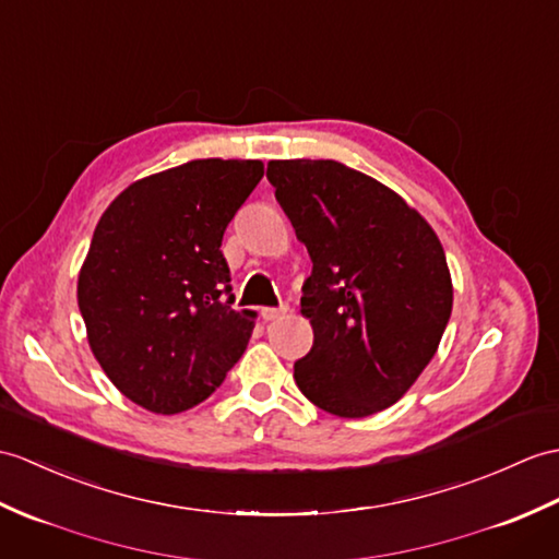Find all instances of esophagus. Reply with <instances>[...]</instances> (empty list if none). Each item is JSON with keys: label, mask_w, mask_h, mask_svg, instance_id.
Returning a JSON list of instances; mask_svg holds the SVG:
<instances>
[{"label": "esophagus", "mask_w": 559, "mask_h": 559, "mask_svg": "<svg viewBox=\"0 0 559 559\" xmlns=\"http://www.w3.org/2000/svg\"><path fill=\"white\" fill-rule=\"evenodd\" d=\"M288 305H281V307H264L262 309V317L264 321H276V319H283L285 314H288Z\"/></svg>", "instance_id": "esophagus-1"}]
</instances>
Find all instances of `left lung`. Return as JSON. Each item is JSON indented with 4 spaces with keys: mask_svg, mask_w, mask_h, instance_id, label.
Returning a JSON list of instances; mask_svg holds the SVG:
<instances>
[{
    "mask_svg": "<svg viewBox=\"0 0 559 559\" xmlns=\"http://www.w3.org/2000/svg\"><path fill=\"white\" fill-rule=\"evenodd\" d=\"M266 178L314 264L300 300L314 345L295 361L297 388L345 419L395 405L433 359L452 311L436 230L341 162H269Z\"/></svg>",
    "mask_w": 559,
    "mask_h": 559,
    "instance_id": "left-lung-1",
    "label": "left lung"
}]
</instances>
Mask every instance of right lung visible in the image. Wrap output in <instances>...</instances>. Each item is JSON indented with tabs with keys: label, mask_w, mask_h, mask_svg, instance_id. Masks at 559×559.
I'll return each instance as SVG.
<instances>
[{
	"label": "right lung",
	"mask_w": 559,
	"mask_h": 559,
	"mask_svg": "<svg viewBox=\"0 0 559 559\" xmlns=\"http://www.w3.org/2000/svg\"><path fill=\"white\" fill-rule=\"evenodd\" d=\"M264 176L259 159H194L135 180L102 214L78 274L87 343L109 381L154 414L210 397L242 357L221 240Z\"/></svg>",
	"instance_id": "1"
}]
</instances>
